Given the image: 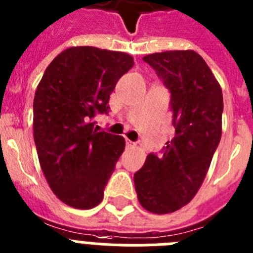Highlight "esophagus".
Returning <instances> with one entry per match:
<instances>
[{
    "label": "esophagus",
    "mask_w": 253,
    "mask_h": 253,
    "mask_svg": "<svg viewBox=\"0 0 253 253\" xmlns=\"http://www.w3.org/2000/svg\"><path fill=\"white\" fill-rule=\"evenodd\" d=\"M126 145L128 148H133V147H136V143H133V141H131V140H128V139H127Z\"/></svg>",
    "instance_id": "34e87169"
}]
</instances>
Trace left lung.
<instances>
[{
    "label": "left lung",
    "mask_w": 253,
    "mask_h": 253,
    "mask_svg": "<svg viewBox=\"0 0 253 253\" xmlns=\"http://www.w3.org/2000/svg\"><path fill=\"white\" fill-rule=\"evenodd\" d=\"M170 92L175 135L162 155L147 156L133 174L141 207L166 214L188 204L204 180L222 133V89L194 50H169L143 58Z\"/></svg>",
    "instance_id": "1"
}]
</instances>
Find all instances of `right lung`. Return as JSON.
Wrapping results in <instances>:
<instances>
[{"mask_svg": "<svg viewBox=\"0 0 253 253\" xmlns=\"http://www.w3.org/2000/svg\"><path fill=\"white\" fill-rule=\"evenodd\" d=\"M133 66L122 52L73 46L53 59L34 98V137L49 187L65 204L91 209L125 151V139L98 131L117 82Z\"/></svg>", "mask_w": 253, "mask_h": 253, "instance_id": "obj_1", "label": "right lung"}]
</instances>
